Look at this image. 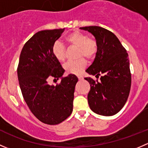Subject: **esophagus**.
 <instances>
[{"instance_id":"obj_1","label":"esophagus","mask_w":148,"mask_h":148,"mask_svg":"<svg viewBox=\"0 0 148 148\" xmlns=\"http://www.w3.org/2000/svg\"><path fill=\"white\" fill-rule=\"evenodd\" d=\"M78 79H79V80H82L83 79V77L82 76H78Z\"/></svg>"}]
</instances>
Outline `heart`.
<instances>
[{
  "label": "heart",
  "instance_id": "obj_1",
  "mask_svg": "<svg viewBox=\"0 0 148 148\" xmlns=\"http://www.w3.org/2000/svg\"><path fill=\"white\" fill-rule=\"evenodd\" d=\"M66 41L69 46L78 49L77 57H85L92 59L95 57L98 51V44L96 39L88 36L86 34L79 31H74L66 37ZM52 53L56 60L64 62L66 60L65 46L56 41L52 46ZM86 66V61L84 58L74 62H69L64 65V69L69 74H80Z\"/></svg>",
  "mask_w": 148,
  "mask_h": 148
}]
</instances>
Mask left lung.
I'll use <instances>...</instances> for the list:
<instances>
[{
    "mask_svg": "<svg viewBox=\"0 0 148 148\" xmlns=\"http://www.w3.org/2000/svg\"><path fill=\"white\" fill-rule=\"evenodd\" d=\"M94 35L98 44V51L92 64L86 70L90 77L91 89L87 99L94 112L104 116L117 114L124 107L131 87L130 60L126 49L112 32L99 26L81 27Z\"/></svg>",
    "mask_w": 148,
    "mask_h": 148,
    "instance_id": "8db88e82",
    "label": "left lung"
}]
</instances>
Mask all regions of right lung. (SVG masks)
<instances>
[{"mask_svg":"<svg viewBox=\"0 0 148 148\" xmlns=\"http://www.w3.org/2000/svg\"><path fill=\"white\" fill-rule=\"evenodd\" d=\"M64 28L37 32L25 44L21 52L17 73L23 99L38 120L57 125L69 117L78 78L74 74L62 77L64 72L52 53V46ZM61 82L51 86V79Z\"/></svg>","mask_w":148,"mask_h":148,"instance_id":"right-lung-1","label":"right lung"}]
</instances>
